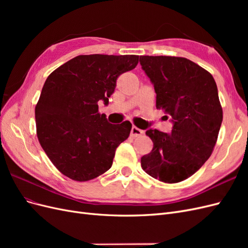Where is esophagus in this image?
Returning <instances> with one entry per match:
<instances>
[{
	"mask_svg": "<svg viewBox=\"0 0 248 248\" xmlns=\"http://www.w3.org/2000/svg\"><path fill=\"white\" fill-rule=\"evenodd\" d=\"M142 132H144V131L140 130V129H139L138 127H136V126H132L131 131H130V134H131L132 137L136 138V137H140V136H141Z\"/></svg>",
	"mask_w": 248,
	"mask_h": 248,
	"instance_id": "34e87169",
	"label": "esophagus"
}]
</instances>
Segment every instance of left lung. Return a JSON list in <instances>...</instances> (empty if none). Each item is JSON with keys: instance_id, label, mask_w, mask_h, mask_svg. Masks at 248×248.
I'll use <instances>...</instances> for the list:
<instances>
[{"instance_id": "8db88e82", "label": "left lung", "mask_w": 248, "mask_h": 248, "mask_svg": "<svg viewBox=\"0 0 248 248\" xmlns=\"http://www.w3.org/2000/svg\"><path fill=\"white\" fill-rule=\"evenodd\" d=\"M140 63L154 86L156 108L172 124L170 133L146 131L153 149L140 158L141 169L162 182L183 181L202 168L216 144L222 122L216 82L185 58L140 56Z\"/></svg>"}]
</instances>
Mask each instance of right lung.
<instances>
[{"label":"right lung","instance_id":"1","mask_svg":"<svg viewBox=\"0 0 248 248\" xmlns=\"http://www.w3.org/2000/svg\"><path fill=\"white\" fill-rule=\"evenodd\" d=\"M138 63L134 55L78 56L46 78L35 108L37 137L63 175L88 181L110 169L131 123L110 124L98 102L108 106L117 78Z\"/></svg>","mask_w":248,"mask_h":248}]
</instances>
